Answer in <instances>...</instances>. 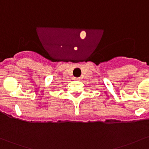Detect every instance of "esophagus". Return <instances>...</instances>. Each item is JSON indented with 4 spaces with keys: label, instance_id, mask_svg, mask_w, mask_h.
I'll return each instance as SVG.
<instances>
[{
    "label": "esophagus",
    "instance_id": "esophagus-1",
    "mask_svg": "<svg viewBox=\"0 0 149 149\" xmlns=\"http://www.w3.org/2000/svg\"><path fill=\"white\" fill-rule=\"evenodd\" d=\"M79 78H75V80H79Z\"/></svg>",
    "mask_w": 149,
    "mask_h": 149
}]
</instances>
